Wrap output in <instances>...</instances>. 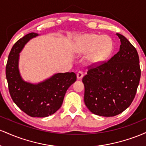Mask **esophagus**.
Returning a JSON list of instances; mask_svg holds the SVG:
<instances>
[{
  "label": "esophagus",
  "mask_w": 146,
  "mask_h": 146,
  "mask_svg": "<svg viewBox=\"0 0 146 146\" xmlns=\"http://www.w3.org/2000/svg\"><path fill=\"white\" fill-rule=\"evenodd\" d=\"M83 78V72L82 71H78V73H77V78L78 80H80Z\"/></svg>",
  "instance_id": "1"
}]
</instances>
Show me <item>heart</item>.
<instances>
[{
    "label": "heart",
    "instance_id": "obj_1",
    "mask_svg": "<svg viewBox=\"0 0 146 146\" xmlns=\"http://www.w3.org/2000/svg\"><path fill=\"white\" fill-rule=\"evenodd\" d=\"M113 42L108 36L98 33H86L77 37L73 41L72 51L76 55H85V62L88 66H95L103 62L111 54Z\"/></svg>",
    "mask_w": 146,
    "mask_h": 146
}]
</instances>
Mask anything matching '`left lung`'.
Segmentation results:
<instances>
[{"mask_svg":"<svg viewBox=\"0 0 146 146\" xmlns=\"http://www.w3.org/2000/svg\"><path fill=\"white\" fill-rule=\"evenodd\" d=\"M121 42L119 51L107 62L91 68L82 79L84 103L91 113L113 117L131 104L141 77L136 48L126 38L116 33Z\"/></svg>","mask_w":146,"mask_h":146,"instance_id":"8db88e82","label":"left lung"}]
</instances>
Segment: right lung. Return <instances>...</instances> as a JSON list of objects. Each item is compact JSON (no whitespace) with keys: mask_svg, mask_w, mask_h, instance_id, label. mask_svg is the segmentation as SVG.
Returning a JSON list of instances; mask_svg holds the SVG:
<instances>
[{"mask_svg":"<svg viewBox=\"0 0 146 146\" xmlns=\"http://www.w3.org/2000/svg\"><path fill=\"white\" fill-rule=\"evenodd\" d=\"M38 36L28 33L15 43L8 57L6 78L10 95L18 108L32 117H45L61 107L66 90L77 77L71 72L56 73L37 84L23 80L18 66L20 53L30 40Z\"/></svg>","mask_w":146,"mask_h":146,"instance_id":"1","label":"right lung"}]
</instances>
